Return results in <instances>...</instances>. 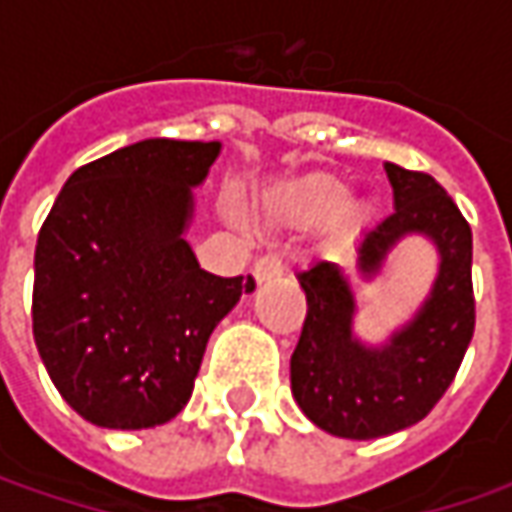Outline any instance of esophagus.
Segmentation results:
<instances>
[{"label":"esophagus","instance_id":"obj_1","mask_svg":"<svg viewBox=\"0 0 512 512\" xmlns=\"http://www.w3.org/2000/svg\"><path fill=\"white\" fill-rule=\"evenodd\" d=\"M282 259L276 256V253H265V256H259L256 262H253V276H256V282H267V279H276V276H282Z\"/></svg>","mask_w":512,"mask_h":512}]
</instances>
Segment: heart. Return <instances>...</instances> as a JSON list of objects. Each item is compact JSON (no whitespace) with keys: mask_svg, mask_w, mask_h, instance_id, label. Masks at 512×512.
<instances>
[{"mask_svg":"<svg viewBox=\"0 0 512 512\" xmlns=\"http://www.w3.org/2000/svg\"><path fill=\"white\" fill-rule=\"evenodd\" d=\"M350 199V187L330 173H310L287 182L270 196V210L287 225H319L336 216ZM353 216L359 210H350Z\"/></svg>","mask_w":512,"mask_h":512,"instance_id":"1","label":"heart"}]
</instances>
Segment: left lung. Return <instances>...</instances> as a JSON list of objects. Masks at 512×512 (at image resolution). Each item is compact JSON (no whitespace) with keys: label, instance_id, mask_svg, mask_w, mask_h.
Listing matches in <instances>:
<instances>
[{"label":"left lung","instance_id":"obj_1","mask_svg":"<svg viewBox=\"0 0 512 512\" xmlns=\"http://www.w3.org/2000/svg\"><path fill=\"white\" fill-rule=\"evenodd\" d=\"M384 170L396 210L362 236V276H376L407 233H424L442 262L413 322L379 347L353 336L356 299L339 267L316 262L296 276L307 316L290 356V387L307 419L342 439H379L422 422L456 379L476 327L473 233L462 210L430 173L393 162Z\"/></svg>","mask_w":512,"mask_h":512}]
</instances>
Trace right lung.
I'll return each instance as SVG.
<instances>
[{
    "instance_id": "obj_1",
    "label": "right lung",
    "mask_w": 512,
    "mask_h": 512,
    "mask_svg": "<svg viewBox=\"0 0 512 512\" xmlns=\"http://www.w3.org/2000/svg\"><path fill=\"white\" fill-rule=\"evenodd\" d=\"M219 142L145 139L82 165L39 230L33 339L62 399L90 424L142 430L190 399L213 327L256 282L199 267L190 187Z\"/></svg>"
}]
</instances>
